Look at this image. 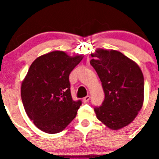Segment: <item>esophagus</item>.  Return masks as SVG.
<instances>
[{"label":"esophagus","mask_w":159,"mask_h":159,"mask_svg":"<svg viewBox=\"0 0 159 159\" xmlns=\"http://www.w3.org/2000/svg\"><path fill=\"white\" fill-rule=\"evenodd\" d=\"M90 98H91V97H90V95H87V96H85L84 99H83V101H84V102H88V101L90 100Z\"/></svg>","instance_id":"1"}]
</instances>
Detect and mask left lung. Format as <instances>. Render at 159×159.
Segmentation results:
<instances>
[{
    "label": "left lung",
    "mask_w": 159,
    "mask_h": 159,
    "mask_svg": "<svg viewBox=\"0 0 159 159\" xmlns=\"http://www.w3.org/2000/svg\"><path fill=\"white\" fill-rule=\"evenodd\" d=\"M90 64L102 82L105 99L94 108L97 119L111 130L130 124L144 100V78L139 66L120 52L97 49Z\"/></svg>",
    "instance_id": "1"
}]
</instances>
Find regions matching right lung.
Listing matches in <instances>:
<instances>
[{
	"label": "right lung",
	"mask_w": 159,
	"mask_h": 159,
	"mask_svg": "<svg viewBox=\"0 0 159 159\" xmlns=\"http://www.w3.org/2000/svg\"><path fill=\"white\" fill-rule=\"evenodd\" d=\"M83 57L54 51L31 64L22 81L20 95L27 116L42 131L59 133L76 116L82 102L71 98L69 75Z\"/></svg>",
	"instance_id": "1"
}]
</instances>
